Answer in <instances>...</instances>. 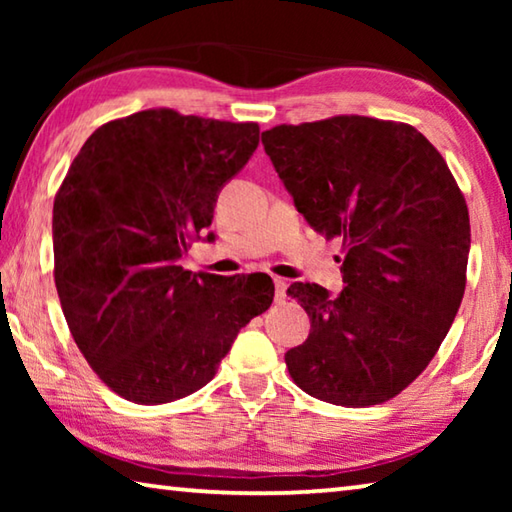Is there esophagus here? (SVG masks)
I'll return each mask as SVG.
<instances>
[{
  "mask_svg": "<svg viewBox=\"0 0 512 512\" xmlns=\"http://www.w3.org/2000/svg\"><path fill=\"white\" fill-rule=\"evenodd\" d=\"M275 302H277V305H282V302L284 300H287V287H289V284H287V280H282V277H275Z\"/></svg>",
  "mask_w": 512,
  "mask_h": 512,
  "instance_id": "1",
  "label": "esophagus"
}]
</instances>
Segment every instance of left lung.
Here are the masks:
<instances>
[{"label": "left lung", "instance_id": "8db88e82", "mask_svg": "<svg viewBox=\"0 0 512 512\" xmlns=\"http://www.w3.org/2000/svg\"><path fill=\"white\" fill-rule=\"evenodd\" d=\"M262 144L296 210L325 239H343L339 296L293 282L311 320L284 354L302 391L372 406L429 366L465 291L470 214L452 171L409 124L332 117L275 126Z\"/></svg>", "mask_w": 512, "mask_h": 512}]
</instances>
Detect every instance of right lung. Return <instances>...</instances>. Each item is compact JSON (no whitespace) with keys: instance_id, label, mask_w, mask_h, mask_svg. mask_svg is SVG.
<instances>
[{"instance_id":"obj_1","label":"right lung","mask_w":512,"mask_h":512,"mask_svg":"<svg viewBox=\"0 0 512 512\" xmlns=\"http://www.w3.org/2000/svg\"><path fill=\"white\" fill-rule=\"evenodd\" d=\"M259 144L257 124L142 110L97 128L54 201V277L76 345L117 395L167 404L216 375L271 277L185 271L214 241L216 198Z\"/></svg>"}]
</instances>
